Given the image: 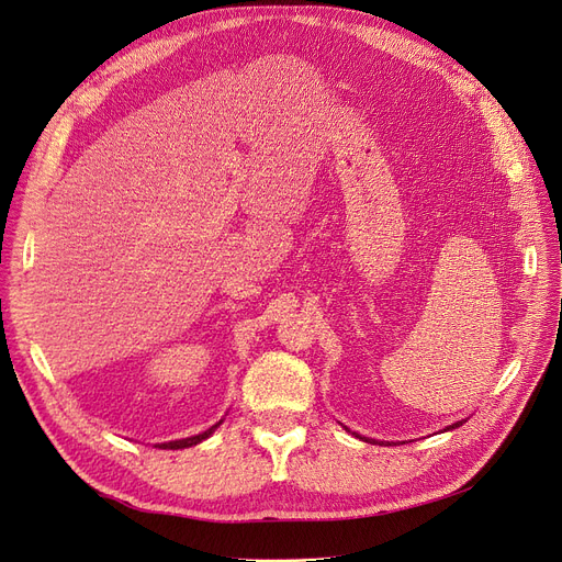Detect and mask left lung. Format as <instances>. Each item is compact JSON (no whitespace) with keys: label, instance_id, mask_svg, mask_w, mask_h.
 I'll list each match as a JSON object with an SVG mask.
<instances>
[{"label":"left lung","instance_id":"1","mask_svg":"<svg viewBox=\"0 0 562 562\" xmlns=\"http://www.w3.org/2000/svg\"><path fill=\"white\" fill-rule=\"evenodd\" d=\"M461 423H463V420H457V423H452V425H448V427H446V429H443V431H450V429H457V427H461ZM341 427H345V425H341ZM345 429H347V431H351V429H349V427H345ZM351 434H353V436H356V438H362V441H368V443H379V446H383V443H385V441H376V438H368V436H360V434H358V431H351ZM387 446H390V443H387Z\"/></svg>","mask_w":562,"mask_h":562}]
</instances>
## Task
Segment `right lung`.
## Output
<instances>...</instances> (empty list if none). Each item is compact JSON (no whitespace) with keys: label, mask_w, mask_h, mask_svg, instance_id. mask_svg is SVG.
<instances>
[{"label":"right lung","mask_w":562,"mask_h":562,"mask_svg":"<svg viewBox=\"0 0 562 562\" xmlns=\"http://www.w3.org/2000/svg\"><path fill=\"white\" fill-rule=\"evenodd\" d=\"M223 425V420L221 423H215L213 427H209L206 431H202V434H194V436H188V438H177V441H167V443H156V448H160V450H181V448H190V446H198V443H202V441H206V438Z\"/></svg>","instance_id":"1"}]
</instances>
